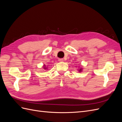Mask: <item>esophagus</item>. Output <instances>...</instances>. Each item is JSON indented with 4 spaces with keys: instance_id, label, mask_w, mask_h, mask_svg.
<instances>
[{
    "instance_id": "1",
    "label": "esophagus",
    "mask_w": 122,
    "mask_h": 122,
    "mask_svg": "<svg viewBox=\"0 0 122 122\" xmlns=\"http://www.w3.org/2000/svg\"><path fill=\"white\" fill-rule=\"evenodd\" d=\"M58 61H63L64 60L62 58H59L58 59Z\"/></svg>"
}]
</instances>
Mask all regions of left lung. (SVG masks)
<instances>
[{
    "label": "left lung",
    "instance_id": "8db88e82",
    "mask_svg": "<svg viewBox=\"0 0 122 122\" xmlns=\"http://www.w3.org/2000/svg\"><path fill=\"white\" fill-rule=\"evenodd\" d=\"M82 70H83L82 68V67H79H79H78V72H81L82 71Z\"/></svg>",
    "mask_w": 122,
    "mask_h": 122
}]
</instances>
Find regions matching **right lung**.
Listing matches in <instances>:
<instances>
[{"instance_id":"1","label":"right lung","mask_w":122,"mask_h":122,"mask_svg":"<svg viewBox=\"0 0 122 122\" xmlns=\"http://www.w3.org/2000/svg\"><path fill=\"white\" fill-rule=\"evenodd\" d=\"M43 68H44V70H47V69H48V68H47V66H46V65H44L43 66Z\"/></svg>"}]
</instances>
